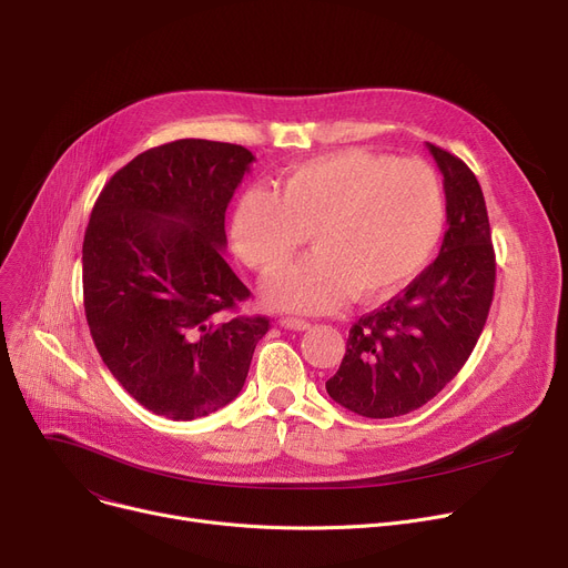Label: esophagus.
<instances>
[{"label": "esophagus", "instance_id": "34e87169", "mask_svg": "<svg viewBox=\"0 0 568 568\" xmlns=\"http://www.w3.org/2000/svg\"><path fill=\"white\" fill-rule=\"evenodd\" d=\"M281 326H285V329H292V332H306V329H311V322L300 320V317H283Z\"/></svg>", "mask_w": 568, "mask_h": 568}]
</instances>
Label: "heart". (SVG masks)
Wrapping results in <instances>:
<instances>
[{"mask_svg":"<svg viewBox=\"0 0 568 568\" xmlns=\"http://www.w3.org/2000/svg\"><path fill=\"white\" fill-rule=\"evenodd\" d=\"M444 225V193L419 159L338 149L281 176L278 193L239 195L230 239L246 266L268 276L286 267L311 233L318 253L264 285L283 311L324 313L349 300L373 302L405 287L430 260Z\"/></svg>","mask_w":568,"mask_h":568,"instance_id":"obj_1","label":"heart"}]
</instances>
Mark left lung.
<instances>
[{"instance_id":"obj_1","label":"left lung","mask_w":568,"mask_h":568,"mask_svg":"<svg viewBox=\"0 0 568 568\" xmlns=\"http://www.w3.org/2000/svg\"><path fill=\"white\" fill-rule=\"evenodd\" d=\"M444 176L446 227L437 260L398 296L352 324L326 394L368 419L419 409L449 384L479 341L495 292L488 209L474 172L426 142Z\"/></svg>"}]
</instances>
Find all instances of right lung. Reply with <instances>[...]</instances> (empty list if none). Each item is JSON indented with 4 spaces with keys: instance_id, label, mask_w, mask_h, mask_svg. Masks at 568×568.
I'll list each match as a JSON object with an SVG mask.
<instances>
[{
    "instance_id": "add662e5",
    "label": "right lung",
    "mask_w": 568,
    "mask_h": 568,
    "mask_svg": "<svg viewBox=\"0 0 568 568\" xmlns=\"http://www.w3.org/2000/svg\"><path fill=\"white\" fill-rule=\"evenodd\" d=\"M255 156L242 144L174 140L103 186L82 244L84 315L114 379L149 412L191 422L246 382L262 315L223 260L225 209Z\"/></svg>"
}]
</instances>
